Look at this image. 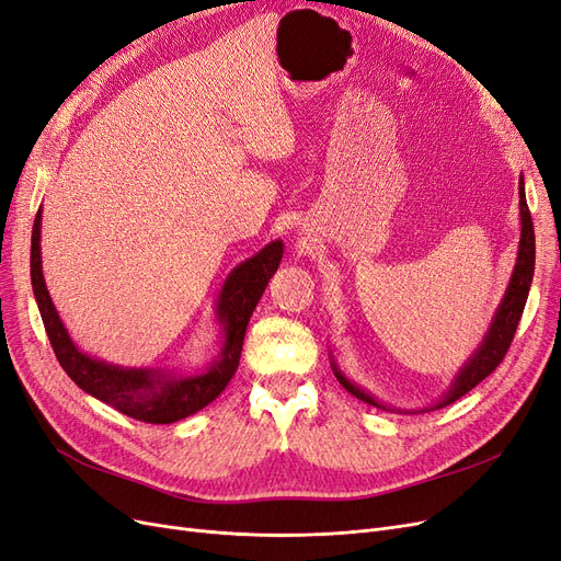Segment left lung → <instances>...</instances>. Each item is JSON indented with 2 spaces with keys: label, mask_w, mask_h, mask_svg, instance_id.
Returning <instances> with one entry per match:
<instances>
[{
  "label": "left lung",
  "mask_w": 561,
  "mask_h": 561,
  "mask_svg": "<svg viewBox=\"0 0 561 561\" xmlns=\"http://www.w3.org/2000/svg\"><path fill=\"white\" fill-rule=\"evenodd\" d=\"M519 220H523V229H519V248H517V260H515V268H513V276L511 283L506 287V295L501 299L494 320L490 324V330L482 339V343L476 347V353L469 357V362L461 366L459 374L455 376L450 390L443 394V399L430 409L424 411H436L443 409V405H448L453 401H457L459 397H465L469 390H473L480 380H485L496 366L501 364V359L506 357L508 347L513 343L515 330L519 324V318H523L525 311V304L529 297V287H531V278H534V262H536V243H534V222H531V214H529V206H527V197H525V181L519 179ZM332 369L336 380L343 385V388L351 392L353 397L378 405V409H388V405H382L380 401H376L369 392H364L362 388H357L355 382L347 380L341 369L336 366V362L332 359ZM390 411V409H388Z\"/></svg>",
  "instance_id": "1"
}]
</instances>
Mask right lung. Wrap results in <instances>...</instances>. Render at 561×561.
<instances>
[{"mask_svg":"<svg viewBox=\"0 0 561 561\" xmlns=\"http://www.w3.org/2000/svg\"><path fill=\"white\" fill-rule=\"evenodd\" d=\"M280 257L283 243L272 241L227 276L216 304V316L225 334L222 351L202 374L127 369V366L92 359L76 347L55 311L42 272V208L36 210L32 227L30 272L38 313H42L53 353L67 376L83 392L113 405L123 415L150 424H171L202 411L227 388V382L239 369L248 320L253 316L268 278L276 274Z\"/></svg>","mask_w":561,"mask_h":561,"instance_id":"1","label":"right lung"}]
</instances>
